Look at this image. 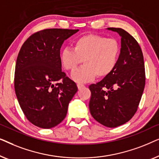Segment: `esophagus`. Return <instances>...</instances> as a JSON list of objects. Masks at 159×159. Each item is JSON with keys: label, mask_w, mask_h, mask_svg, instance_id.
Wrapping results in <instances>:
<instances>
[{"label": "esophagus", "mask_w": 159, "mask_h": 159, "mask_svg": "<svg viewBox=\"0 0 159 159\" xmlns=\"http://www.w3.org/2000/svg\"><path fill=\"white\" fill-rule=\"evenodd\" d=\"M84 84H77V88H78V89H79V90H80V89L82 88H84Z\"/></svg>", "instance_id": "obj_1"}]
</instances>
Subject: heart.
Instances as JSON below:
<instances>
[{"mask_svg": "<svg viewBox=\"0 0 159 159\" xmlns=\"http://www.w3.org/2000/svg\"><path fill=\"white\" fill-rule=\"evenodd\" d=\"M121 51L118 40L96 34L80 37L74 43V49L64 48L61 51L60 61L67 71H75L84 62V65L71 75L75 82L86 83L95 77L105 78L116 69Z\"/></svg>", "mask_w": 159, "mask_h": 159, "instance_id": "b5f03b06", "label": "heart"}]
</instances>
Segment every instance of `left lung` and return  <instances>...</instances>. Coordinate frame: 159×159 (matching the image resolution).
<instances>
[{
  "mask_svg": "<svg viewBox=\"0 0 159 159\" xmlns=\"http://www.w3.org/2000/svg\"><path fill=\"white\" fill-rule=\"evenodd\" d=\"M121 36V51L114 71L97 84L89 86L92 116L107 127H116L130 120L138 110L145 84L141 48L121 28L109 27Z\"/></svg>",
  "mask_w": 159,
  "mask_h": 159,
  "instance_id": "left-lung-1",
  "label": "left lung"
}]
</instances>
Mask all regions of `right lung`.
I'll use <instances>...</instances> for the list:
<instances>
[{"label": "right lung", "instance_id": "obj_1", "mask_svg": "<svg viewBox=\"0 0 159 159\" xmlns=\"http://www.w3.org/2000/svg\"><path fill=\"white\" fill-rule=\"evenodd\" d=\"M79 30L45 29L32 34L17 56L14 89L26 118L34 125L50 129L66 116L69 102L78 90L61 71L60 49Z\"/></svg>", "mask_w": 159, "mask_h": 159}]
</instances>
